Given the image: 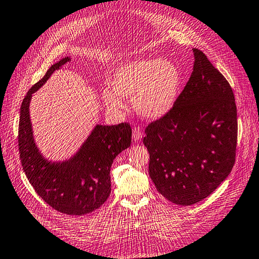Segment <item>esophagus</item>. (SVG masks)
I'll list each match as a JSON object with an SVG mask.
<instances>
[{"label":"esophagus","mask_w":259,"mask_h":259,"mask_svg":"<svg viewBox=\"0 0 259 259\" xmlns=\"http://www.w3.org/2000/svg\"><path fill=\"white\" fill-rule=\"evenodd\" d=\"M141 138H143V131H141V129H139V128H134L133 139L135 141H139V140H141Z\"/></svg>","instance_id":"34e87169"}]
</instances>
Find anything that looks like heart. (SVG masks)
I'll use <instances>...</instances> for the list:
<instances>
[{"label":"heart","instance_id":"obj_1","mask_svg":"<svg viewBox=\"0 0 259 259\" xmlns=\"http://www.w3.org/2000/svg\"><path fill=\"white\" fill-rule=\"evenodd\" d=\"M182 77L168 59H134L115 70L114 90L104 88L102 100L110 110L125 109L123 98H133L135 110L146 119H160L173 108L180 93Z\"/></svg>","mask_w":259,"mask_h":259}]
</instances>
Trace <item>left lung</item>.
Returning a JSON list of instances; mask_svg holds the SVG:
<instances>
[{
    "mask_svg": "<svg viewBox=\"0 0 259 259\" xmlns=\"http://www.w3.org/2000/svg\"><path fill=\"white\" fill-rule=\"evenodd\" d=\"M189 82L173 108L146 129L149 176L157 191L179 205L205 199L234 167L237 108L228 80L194 48Z\"/></svg>",
    "mask_w": 259,
    "mask_h": 259,
    "instance_id": "1",
    "label": "left lung"
}]
</instances>
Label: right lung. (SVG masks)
<instances>
[{
    "mask_svg": "<svg viewBox=\"0 0 259 259\" xmlns=\"http://www.w3.org/2000/svg\"><path fill=\"white\" fill-rule=\"evenodd\" d=\"M70 62L65 57L55 63L22 101L19 122V151L30 184L53 209L69 215H83L99 209L111 193L110 169L121 151L131 145L128 123L96 124L78 150L63 161L46 158L35 144L30 101L55 70Z\"/></svg>",
    "mask_w": 259,
    "mask_h": 259,
    "instance_id": "add662e5",
    "label": "right lung"
}]
</instances>
